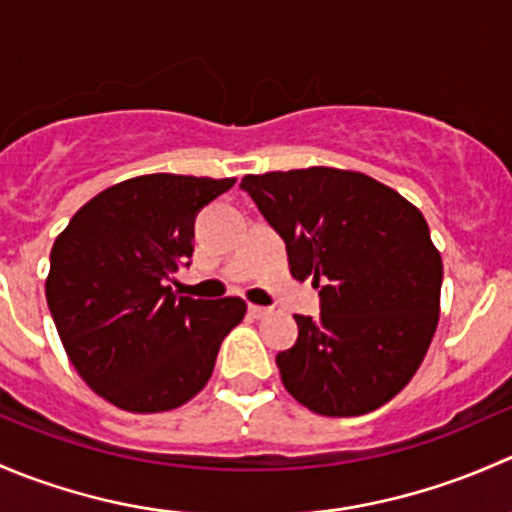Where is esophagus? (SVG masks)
Wrapping results in <instances>:
<instances>
[{
	"mask_svg": "<svg viewBox=\"0 0 512 512\" xmlns=\"http://www.w3.org/2000/svg\"><path fill=\"white\" fill-rule=\"evenodd\" d=\"M250 314L255 319H262V317H270L272 309L270 307H260V304H250Z\"/></svg>",
	"mask_w": 512,
	"mask_h": 512,
	"instance_id": "1",
	"label": "esophagus"
}]
</instances>
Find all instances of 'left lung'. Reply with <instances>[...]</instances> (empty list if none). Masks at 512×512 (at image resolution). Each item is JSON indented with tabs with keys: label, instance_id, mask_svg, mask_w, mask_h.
Returning a JSON list of instances; mask_svg holds the SVG:
<instances>
[{
	"label": "left lung",
	"instance_id": "obj_1",
	"mask_svg": "<svg viewBox=\"0 0 512 512\" xmlns=\"http://www.w3.org/2000/svg\"><path fill=\"white\" fill-rule=\"evenodd\" d=\"M287 242L294 280L319 287V319L294 314L299 337L277 354L282 384L319 416H361L418 371L441 312V252L426 218L389 185L312 165L245 175Z\"/></svg>",
	"mask_w": 512,
	"mask_h": 512
}]
</instances>
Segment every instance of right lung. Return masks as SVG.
Returning a JSON list of instances; mask_svg holds the SVG:
<instances>
[{"label": "right lung", "mask_w": 512, "mask_h": 512, "mask_svg": "<svg viewBox=\"0 0 512 512\" xmlns=\"http://www.w3.org/2000/svg\"><path fill=\"white\" fill-rule=\"evenodd\" d=\"M235 178L151 173L101 190L51 247L46 302L66 356L108 404L158 414L208 384L245 299L175 297L195 215Z\"/></svg>", "instance_id": "1"}]
</instances>
